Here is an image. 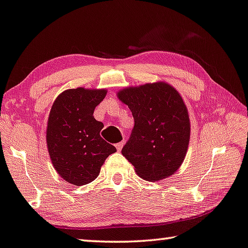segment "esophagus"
Instances as JSON below:
<instances>
[{"label": "esophagus", "mask_w": 248, "mask_h": 248, "mask_svg": "<svg viewBox=\"0 0 248 248\" xmlns=\"http://www.w3.org/2000/svg\"><path fill=\"white\" fill-rule=\"evenodd\" d=\"M123 147H124V141H120V142L116 143V148H117L118 151H120L121 149H123Z\"/></svg>", "instance_id": "obj_1"}]
</instances>
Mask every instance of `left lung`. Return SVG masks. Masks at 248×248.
Returning a JSON list of instances; mask_svg holds the SVG:
<instances>
[{
    "label": "left lung",
    "mask_w": 248,
    "mask_h": 248,
    "mask_svg": "<svg viewBox=\"0 0 248 248\" xmlns=\"http://www.w3.org/2000/svg\"><path fill=\"white\" fill-rule=\"evenodd\" d=\"M118 98L131 110L134 129L124 156L146 180L164 179L180 167L189 143L190 124L182 97L164 82L124 89Z\"/></svg>",
    "instance_id": "obj_1"
}]
</instances>
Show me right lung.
Returning <instances> with one entry per match:
<instances>
[{"label":"right lung","mask_w":248,"mask_h":248,"mask_svg":"<svg viewBox=\"0 0 248 248\" xmlns=\"http://www.w3.org/2000/svg\"><path fill=\"white\" fill-rule=\"evenodd\" d=\"M106 90L69 89L55 99L50 111L46 143L55 170L66 182L80 186L97 178L103 162L116 147L103 140L95 107Z\"/></svg>","instance_id":"obj_1"}]
</instances>
